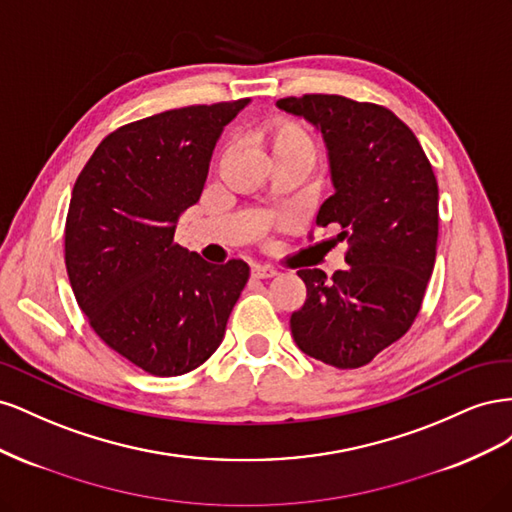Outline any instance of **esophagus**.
<instances>
[{
  "label": "esophagus",
  "instance_id": "1",
  "mask_svg": "<svg viewBox=\"0 0 512 512\" xmlns=\"http://www.w3.org/2000/svg\"><path fill=\"white\" fill-rule=\"evenodd\" d=\"M250 273H252V277H256V280H269V277L277 275V271L273 267H260V265H254Z\"/></svg>",
  "mask_w": 512,
  "mask_h": 512
}]
</instances>
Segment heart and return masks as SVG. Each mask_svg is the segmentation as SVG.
Here are the masks:
<instances>
[{
	"instance_id": "heart-1",
	"label": "heart",
	"mask_w": 512,
	"mask_h": 512,
	"mask_svg": "<svg viewBox=\"0 0 512 512\" xmlns=\"http://www.w3.org/2000/svg\"><path fill=\"white\" fill-rule=\"evenodd\" d=\"M256 138L269 151L273 166L297 164L309 173L320 156L316 134L301 119L290 115H275L260 123L256 128Z\"/></svg>"
}]
</instances>
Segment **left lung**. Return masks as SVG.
<instances>
[{
    "mask_svg": "<svg viewBox=\"0 0 512 512\" xmlns=\"http://www.w3.org/2000/svg\"><path fill=\"white\" fill-rule=\"evenodd\" d=\"M277 106L320 128L335 194L318 226H339L346 271L301 269L307 299L290 316L297 346L339 367H363L404 337L421 312L436 262L438 181L414 132L386 106L335 94Z\"/></svg>",
    "mask_w": 512,
    "mask_h": 512,
    "instance_id": "obj_1",
    "label": "left lung"
}]
</instances>
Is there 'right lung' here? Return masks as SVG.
Returning <instances> with one entry per match:
<instances>
[{
    "label": "right lung",
    "instance_id": "1",
    "mask_svg": "<svg viewBox=\"0 0 512 512\" xmlns=\"http://www.w3.org/2000/svg\"><path fill=\"white\" fill-rule=\"evenodd\" d=\"M247 102L194 104L126 123L76 177L64 235L76 303L108 348L151 376L203 365L250 277L243 260L211 265L175 243V224L198 203L215 143Z\"/></svg>",
    "mask_w": 512,
    "mask_h": 512
}]
</instances>
